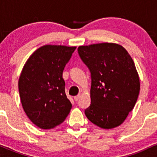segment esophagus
Segmentation results:
<instances>
[{"instance_id":"esophagus-1","label":"esophagus","mask_w":157,"mask_h":157,"mask_svg":"<svg viewBox=\"0 0 157 157\" xmlns=\"http://www.w3.org/2000/svg\"><path fill=\"white\" fill-rule=\"evenodd\" d=\"M80 94H77V96L74 97V99H75V101H77V100H79V99H80Z\"/></svg>"}]
</instances>
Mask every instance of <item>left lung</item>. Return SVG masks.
<instances>
[{
	"mask_svg": "<svg viewBox=\"0 0 157 157\" xmlns=\"http://www.w3.org/2000/svg\"><path fill=\"white\" fill-rule=\"evenodd\" d=\"M77 52L91 73V104L85 110L86 117L102 128L121 125L140 93L132 58L120 45L109 43L80 46Z\"/></svg>",
	"mask_w": 157,
	"mask_h": 157,
	"instance_id": "1",
	"label": "left lung"
}]
</instances>
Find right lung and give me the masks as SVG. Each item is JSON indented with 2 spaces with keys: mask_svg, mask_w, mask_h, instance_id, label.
Instances as JSON below:
<instances>
[{
  "mask_svg": "<svg viewBox=\"0 0 157 157\" xmlns=\"http://www.w3.org/2000/svg\"><path fill=\"white\" fill-rule=\"evenodd\" d=\"M76 47L46 45L28 59L19 78L21 101L29 120L42 129L64 121L71 109L63 72Z\"/></svg>",
  "mask_w": 157,
  "mask_h": 157,
  "instance_id": "obj_1",
  "label": "right lung"
}]
</instances>
